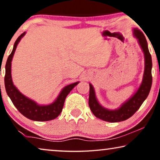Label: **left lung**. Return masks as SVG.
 I'll use <instances>...</instances> for the list:
<instances>
[{
    "label": "left lung",
    "instance_id": "1",
    "mask_svg": "<svg viewBox=\"0 0 160 160\" xmlns=\"http://www.w3.org/2000/svg\"><path fill=\"white\" fill-rule=\"evenodd\" d=\"M133 35L138 40L144 54V72L143 79L137 91L131 97L124 102L120 107L116 109H108L102 106L96 98L94 87L89 83V106L93 114L103 121L108 122H119L129 119L138 110L144 100L149 94L152 84V60L148 51V43L146 37L140 30L132 29Z\"/></svg>",
    "mask_w": 160,
    "mask_h": 160
}]
</instances>
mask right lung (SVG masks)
<instances>
[{
  "label": "right lung",
  "instance_id": "1",
  "mask_svg": "<svg viewBox=\"0 0 160 160\" xmlns=\"http://www.w3.org/2000/svg\"><path fill=\"white\" fill-rule=\"evenodd\" d=\"M25 33L26 32H24L15 41L12 53L8 56L6 61L5 67L6 74L4 78L6 91L17 110L28 119L38 122L50 121L55 119L60 115L62 110L67 95L79 82H76L63 87L56 100L53 102L48 105L37 103L33 100L30 99L20 92L13 83L12 77V62L17 45Z\"/></svg>",
  "mask_w": 160,
  "mask_h": 160
}]
</instances>
